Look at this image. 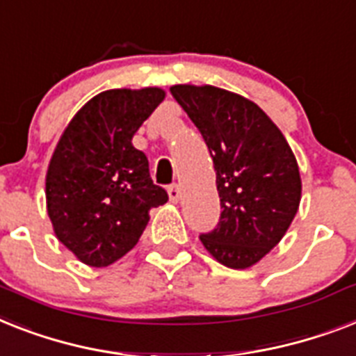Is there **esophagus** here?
<instances>
[{
	"mask_svg": "<svg viewBox=\"0 0 356 356\" xmlns=\"http://www.w3.org/2000/svg\"><path fill=\"white\" fill-rule=\"evenodd\" d=\"M168 195L172 203H179V199H181V188H179L177 184H172V186L168 188Z\"/></svg>",
	"mask_w": 356,
	"mask_h": 356,
	"instance_id": "34e87169",
	"label": "esophagus"
}]
</instances>
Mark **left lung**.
<instances>
[{"label": "left lung", "instance_id": "8db88e82", "mask_svg": "<svg viewBox=\"0 0 356 356\" xmlns=\"http://www.w3.org/2000/svg\"><path fill=\"white\" fill-rule=\"evenodd\" d=\"M201 131L216 170L221 218L199 239L225 267L248 268L270 252L298 212L293 149L258 104L213 86L170 88Z\"/></svg>", "mask_w": 356, "mask_h": 356}]
</instances>
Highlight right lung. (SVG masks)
Wrapping results in <instances>:
<instances>
[{
	"label": "right lung",
	"instance_id": "obj_1",
	"mask_svg": "<svg viewBox=\"0 0 356 356\" xmlns=\"http://www.w3.org/2000/svg\"><path fill=\"white\" fill-rule=\"evenodd\" d=\"M159 88L109 89L67 124L45 177L47 213L54 234L89 267H108L128 254L168 201L153 184L148 157L133 135L163 102Z\"/></svg>",
	"mask_w": 356,
	"mask_h": 356
}]
</instances>
